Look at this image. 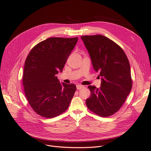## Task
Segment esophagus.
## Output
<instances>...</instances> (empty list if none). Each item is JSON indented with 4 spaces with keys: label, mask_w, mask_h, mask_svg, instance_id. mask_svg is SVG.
<instances>
[{
    "label": "esophagus",
    "mask_w": 151,
    "mask_h": 151,
    "mask_svg": "<svg viewBox=\"0 0 151 151\" xmlns=\"http://www.w3.org/2000/svg\"><path fill=\"white\" fill-rule=\"evenodd\" d=\"M83 88H84V86H81V85H80V84H78V85L76 86V89L78 90H80V89H81Z\"/></svg>",
    "instance_id": "1"
}]
</instances>
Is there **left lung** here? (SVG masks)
<instances>
[{
    "label": "left lung",
    "mask_w": 151,
    "mask_h": 151,
    "mask_svg": "<svg viewBox=\"0 0 151 151\" xmlns=\"http://www.w3.org/2000/svg\"><path fill=\"white\" fill-rule=\"evenodd\" d=\"M81 38L95 71L101 76L100 88L88 86L91 94L86 99V105L99 116L113 115L123 105L132 88L129 59L121 46L104 35H83Z\"/></svg>",
    "instance_id": "1"
}]
</instances>
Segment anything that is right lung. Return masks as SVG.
Segmentation results:
<instances>
[{"instance_id":"obj_1","label":"right lung","mask_w":151,"mask_h":151,"mask_svg":"<svg viewBox=\"0 0 151 151\" xmlns=\"http://www.w3.org/2000/svg\"><path fill=\"white\" fill-rule=\"evenodd\" d=\"M78 39L48 38L29 53L22 83L29 104L38 115L52 118L68 109L76 87L73 84H60L56 75L62 71Z\"/></svg>"}]
</instances>
